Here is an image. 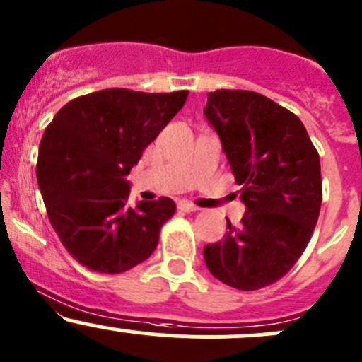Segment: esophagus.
<instances>
[{
	"mask_svg": "<svg viewBox=\"0 0 362 362\" xmlns=\"http://www.w3.org/2000/svg\"><path fill=\"white\" fill-rule=\"evenodd\" d=\"M178 210L189 213V211H197L199 208L194 206V204H191V203H187V201H180V203H178Z\"/></svg>",
	"mask_w": 362,
	"mask_h": 362,
	"instance_id": "esophagus-1",
	"label": "esophagus"
}]
</instances>
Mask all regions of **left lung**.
Here are the masks:
<instances>
[{"label":"left lung","instance_id":"1","mask_svg":"<svg viewBox=\"0 0 362 362\" xmlns=\"http://www.w3.org/2000/svg\"><path fill=\"white\" fill-rule=\"evenodd\" d=\"M204 117L218 133L246 206L241 226L227 220L222 241L204 246V262L222 283L260 290L290 271L309 245L322 201L319 154L302 121L257 91H211Z\"/></svg>","mask_w":362,"mask_h":362}]
</instances>
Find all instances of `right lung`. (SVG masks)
<instances>
[{"mask_svg":"<svg viewBox=\"0 0 362 362\" xmlns=\"http://www.w3.org/2000/svg\"><path fill=\"white\" fill-rule=\"evenodd\" d=\"M187 95L100 90L64 105L45 130L36 175L48 218L90 271L124 272L158 246L175 203L161 197L130 208L127 175Z\"/></svg>","mask_w":362,"mask_h":362,"instance_id":"obj_1","label":"right lung"}]
</instances>
